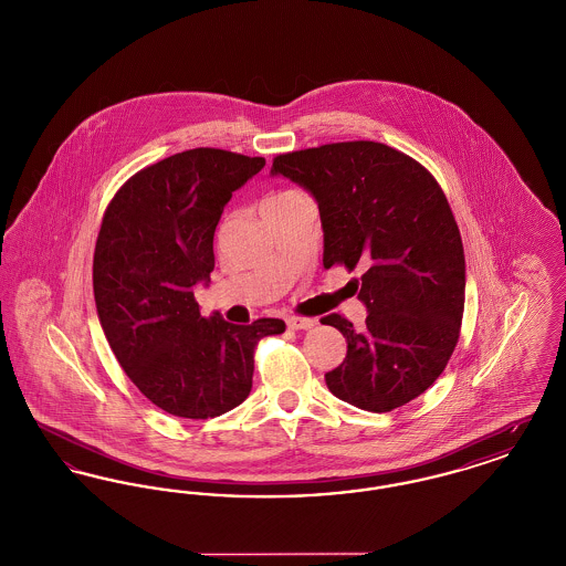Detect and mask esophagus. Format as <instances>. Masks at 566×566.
I'll list each match as a JSON object with an SVG mask.
<instances>
[{
  "label": "esophagus",
  "instance_id": "1",
  "mask_svg": "<svg viewBox=\"0 0 566 566\" xmlns=\"http://www.w3.org/2000/svg\"><path fill=\"white\" fill-rule=\"evenodd\" d=\"M314 324H316V321H312V318H298V316H289V318H286V326H289L291 331L312 328Z\"/></svg>",
  "mask_w": 566,
  "mask_h": 566
}]
</instances>
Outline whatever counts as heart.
Returning <instances> with one entry per match:
<instances>
[{"mask_svg":"<svg viewBox=\"0 0 566 566\" xmlns=\"http://www.w3.org/2000/svg\"><path fill=\"white\" fill-rule=\"evenodd\" d=\"M293 195H296L295 190H282V192H273V195H270V197L263 201V206H277V203H282V201L291 199Z\"/></svg>","mask_w":566,"mask_h":566,"instance_id":"1","label":"heart"}]
</instances>
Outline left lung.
<instances>
[{
    "label": "left lung",
    "instance_id": "8db88e82",
    "mask_svg": "<svg viewBox=\"0 0 566 566\" xmlns=\"http://www.w3.org/2000/svg\"><path fill=\"white\" fill-rule=\"evenodd\" d=\"M271 174L316 199L324 268L363 270L365 326L323 318L348 342L344 363L324 376L328 390L376 413L420 397L457 348L464 310L462 240L437 180L403 153L365 139L280 155Z\"/></svg>",
    "mask_w": 566,
    "mask_h": 566
}]
</instances>
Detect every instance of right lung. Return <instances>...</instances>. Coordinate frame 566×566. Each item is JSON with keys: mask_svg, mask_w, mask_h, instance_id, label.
Wrapping results in <instances>:
<instances>
[{"mask_svg": "<svg viewBox=\"0 0 566 566\" xmlns=\"http://www.w3.org/2000/svg\"><path fill=\"white\" fill-rule=\"evenodd\" d=\"M263 157L192 148L132 176L102 220L93 293L109 348L163 411L206 420L245 401L259 339L284 333L277 318H203L195 284L210 282L214 231L231 195Z\"/></svg>", "mask_w": 566, "mask_h": 566, "instance_id": "obj_1", "label": "right lung"}]
</instances>
